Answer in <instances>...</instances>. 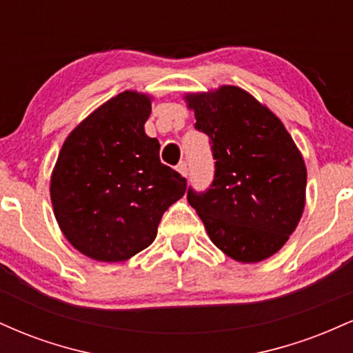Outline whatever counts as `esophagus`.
Here are the masks:
<instances>
[{
    "instance_id": "1",
    "label": "esophagus",
    "mask_w": 353,
    "mask_h": 353,
    "mask_svg": "<svg viewBox=\"0 0 353 353\" xmlns=\"http://www.w3.org/2000/svg\"><path fill=\"white\" fill-rule=\"evenodd\" d=\"M177 172H179L181 174V176H188V164H185V163H179V164H177Z\"/></svg>"
}]
</instances>
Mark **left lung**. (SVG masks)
<instances>
[{
  "label": "left lung",
  "mask_w": 353,
  "mask_h": 353,
  "mask_svg": "<svg viewBox=\"0 0 353 353\" xmlns=\"http://www.w3.org/2000/svg\"><path fill=\"white\" fill-rule=\"evenodd\" d=\"M184 99L216 159L210 189H189V204L225 255L242 264L265 261L289 241L305 208L301 151L282 121L242 88L224 84Z\"/></svg>",
  "instance_id": "left-lung-1"
}]
</instances>
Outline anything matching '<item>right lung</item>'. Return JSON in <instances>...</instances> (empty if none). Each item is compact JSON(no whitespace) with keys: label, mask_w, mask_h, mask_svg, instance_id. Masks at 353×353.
<instances>
[{"label":"right lung","mask_w":353,"mask_h":353,"mask_svg":"<svg viewBox=\"0 0 353 353\" xmlns=\"http://www.w3.org/2000/svg\"><path fill=\"white\" fill-rule=\"evenodd\" d=\"M152 96L123 91L70 132L51 174V204L68 242L89 259L124 262L154 242L185 179L159 159L144 124Z\"/></svg>","instance_id":"add662e5"}]
</instances>
